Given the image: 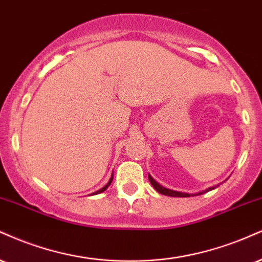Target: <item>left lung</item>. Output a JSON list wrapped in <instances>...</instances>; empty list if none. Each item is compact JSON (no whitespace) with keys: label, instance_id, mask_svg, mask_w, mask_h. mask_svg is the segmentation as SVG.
Listing matches in <instances>:
<instances>
[{"label":"left lung","instance_id":"1","mask_svg":"<svg viewBox=\"0 0 262 262\" xmlns=\"http://www.w3.org/2000/svg\"><path fill=\"white\" fill-rule=\"evenodd\" d=\"M229 178V177H228ZM227 178V179H228ZM226 179V181H227ZM149 181H150V183H151V185H152L154 188L156 189V191H159L160 194H162V195H167V196H174V198H189V196H195V195H201V194H204V193H207V191H210V190H213V189L215 188H217L219 187L220 184H217V185H213V187H211V188H207L206 190H203V191H199V193H195V194H188V193H182V191H177V190H172V189H168V188H165V187H162L161 184H159V183H157L155 179H154L152 177H151V176L149 174ZM225 181V182H226Z\"/></svg>","mask_w":262,"mask_h":262}]
</instances>
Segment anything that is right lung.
I'll use <instances>...</instances> for the list:
<instances>
[{
	"instance_id": "right-lung-1",
	"label": "right lung",
	"mask_w": 262,
	"mask_h": 262,
	"mask_svg": "<svg viewBox=\"0 0 262 262\" xmlns=\"http://www.w3.org/2000/svg\"><path fill=\"white\" fill-rule=\"evenodd\" d=\"M112 181H113V173H112L111 178H110V181H108V182H107V184L105 185V187H102V188H101V189H100V190H97V191H95V193H93V194H91V195H96V194L103 193V191H105V190H106V189H107V188H108V187H110V185H111V183H112Z\"/></svg>"
}]
</instances>
